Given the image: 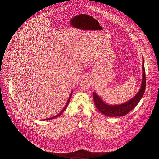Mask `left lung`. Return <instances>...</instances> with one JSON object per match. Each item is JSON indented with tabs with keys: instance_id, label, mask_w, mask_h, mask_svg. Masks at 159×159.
<instances>
[{
	"instance_id": "1",
	"label": "left lung",
	"mask_w": 159,
	"mask_h": 159,
	"mask_svg": "<svg viewBox=\"0 0 159 159\" xmlns=\"http://www.w3.org/2000/svg\"><path fill=\"white\" fill-rule=\"evenodd\" d=\"M144 60L143 58L142 63V70H143V77L142 82L140 89L133 98H132L129 101L120 105L116 106H110L105 104L101 99L95 93H93V99L96 105V107L103 115L110 116V117H115V116H121L127 115L129 112H130L136 106H137L140 102V99L143 97L146 86V78H145V72L144 68Z\"/></svg>"
}]
</instances>
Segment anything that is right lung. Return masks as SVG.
Segmentation results:
<instances>
[{
  "label": "right lung",
  "instance_id": "1",
  "mask_svg": "<svg viewBox=\"0 0 159 159\" xmlns=\"http://www.w3.org/2000/svg\"><path fill=\"white\" fill-rule=\"evenodd\" d=\"M71 96H72V93H71V94H70V97H69V100H68V101H67V103H66V106L64 107V108L60 111V112L59 113V114H58L57 115H56V116H53V117H52V118H48V119H45V120H52V119H53V118H57V117H58L60 115H61L62 113H63V112L65 111V109H66V107H67V106H68V104H69V102H70V98H71Z\"/></svg>",
  "mask_w": 159,
  "mask_h": 159
}]
</instances>
